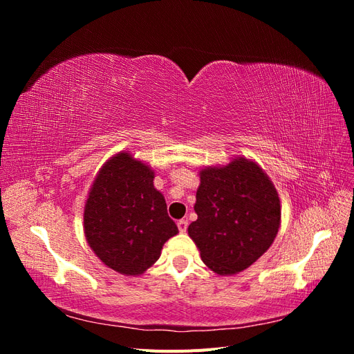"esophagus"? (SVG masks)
Returning <instances> with one entry per match:
<instances>
[{"instance_id": "obj_1", "label": "esophagus", "mask_w": 354, "mask_h": 354, "mask_svg": "<svg viewBox=\"0 0 354 354\" xmlns=\"http://www.w3.org/2000/svg\"><path fill=\"white\" fill-rule=\"evenodd\" d=\"M177 226H178V230H180L181 233H185V232L187 230L189 223H187V220H178V221H177Z\"/></svg>"}]
</instances>
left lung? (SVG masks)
I'll return each mask as SVG.
<instances>
[{
	"label": "left lung",
	"mask_w": 354,
	"mask_h": 354,
	"mask_svg": "<svg viewBox=\"0 0 354 354\" xmlns=\"http://www.w3.org/2000/svg\"><path fill=\"white\" fill-rule=\"evenodd\" d=\"M189 236L218 274L245 270L270 248L281 223L279 196L263 169L239 158L201 171Z\"/></svg>",
	"instance_id": "1"
}]
</instances>
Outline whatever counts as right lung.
<instances>
[{"label": "right lung", "instance_id": "add662e5", "mask_svg": "<svg viewBox=\"0 0 354 354\" xmlns=\"http://www.w3.org/2000/svg\"><path fill=\"white\" fill-rule=\"evenodd\" d=\"M85 236L95 255L122 274H140L177 234L153 173L128 153H118L100 169L84 211Z\"/></svg>", "mask_w": 354, "mask_h": 354}]
</instances>
